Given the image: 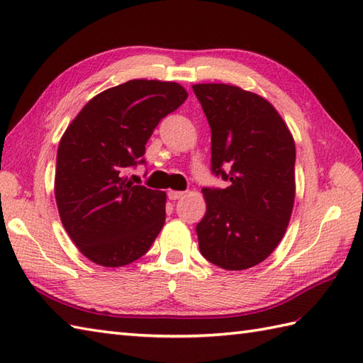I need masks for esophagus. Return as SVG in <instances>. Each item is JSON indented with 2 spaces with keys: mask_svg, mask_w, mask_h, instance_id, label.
<instances>
[{
  "mask_svg": "<svg viewBox=\"0 0 363 363\" xmlns=\"http://www.w3.org/2000/svg\"><path fill=\"white\" fill-rule=\"evenodd\" d=\"M186 196V191H179V190H169L168 191V198L172 199V201H176V199H181Z\"/></svg>",
  "mask_w": 363,
  "mask_h": 363,
  "instance_id": "1",
  "label": "esophagus"
}]
</instances>
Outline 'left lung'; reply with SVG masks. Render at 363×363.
<instances>
[{
    "mask_svg": "<svg viewBox=\"0 0 363 363\" xmlns=\"http://www.w3.org/2000/svg\"><path fill=\"white\" fill-rule=\"evenodd\" d=\"M211 126V169L230 182L204 187L199 251L213 265L246 269L265 260L285 234L295 203V142L265 98L228 84H195Z\"/></svg>",
    "mask_w": 363,
    "mask_h": 363,
    "instance_id": "left-lung-1",
    "label": "left lung"
}]
</instances>
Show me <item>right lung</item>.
<instances>
[{
	"label": "right lung",
	"mask_w": 363,
	"mask_h": 363,
	"mask_svg": "<svg viewBox=\"0 0 363 363\" xmlns=\"http://www.w3.org/2000/svg\"><path fill=\"white\" fill-rule=\"evenodd\" d=\"M187 99L176 82L133 79L82 107L60 138L54 194L60 221L79 251L103 267H123L151 248L165 223V194L134 186L159 121Z\"/></svg>",
	"instance_id": "add662e5"
}]
</instances>
